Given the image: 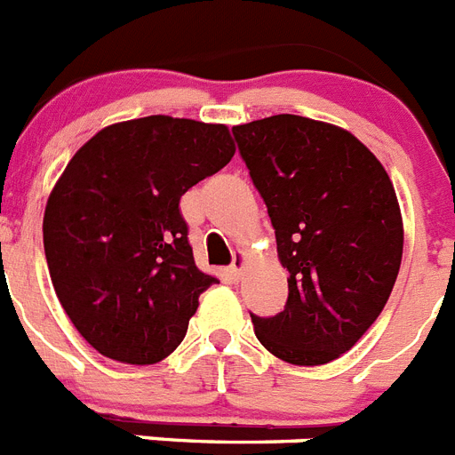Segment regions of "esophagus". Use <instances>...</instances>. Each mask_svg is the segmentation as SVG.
<instances>
[{
  "mask_svg": "<svg viewBox=\"0 0 455 455\" xmlns=\"http://www.w3.org/2000/svg\"><path fill=\"white\" fill-rule=\"evenodd\" d=\"M246 267H248V255L243 253V251H236L235 262H232V267H230L232 281H242V275H243V271H246Z\"/></svg>",
  "mask_w": 455,
  "mask_h": 455,
  "instance_id": "obj_1",
  "label": "esophagus"
}]
</instances>
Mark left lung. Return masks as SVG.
Segmentation results:
<instances>
[{
	"label": "left lung",
	"mask_w": 455,
	"mask_h": 455,
	"mask_svg": "<svg viewBox=\"0 0 455 455\" xmlns=\"http://www.w3.org/2000/svg\"><path fill=\"white\" fill-rule=\"evenodd\" d=\"M265 197L287 304L255 317V336L294 366L355 347L389 301L403 259V216L378 156L340 126L274 115L232 128Z\"/></svg>",
	"instance_id": "1"
}]
</instances>
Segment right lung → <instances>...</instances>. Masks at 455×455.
Returning <instances> with one entry per match:
<instances>
[{"instance_id":"right-lung-1","label":"right lung","mask_w":455,"mask_h":455,"mask_svg":"<svg viewBox=\"0 0 455 455\" xmlns=\"http://www.w3.org/2000/svg\"><path fill=\"white\" fill-rule=\"evenodd\" d=\"M235 151L225 124L151 115L100 128L68 161L43 246L61 308L96 352L149 366L180 347L219 283L196 267L180 200Z\"/></svg>"}]
</instances>
